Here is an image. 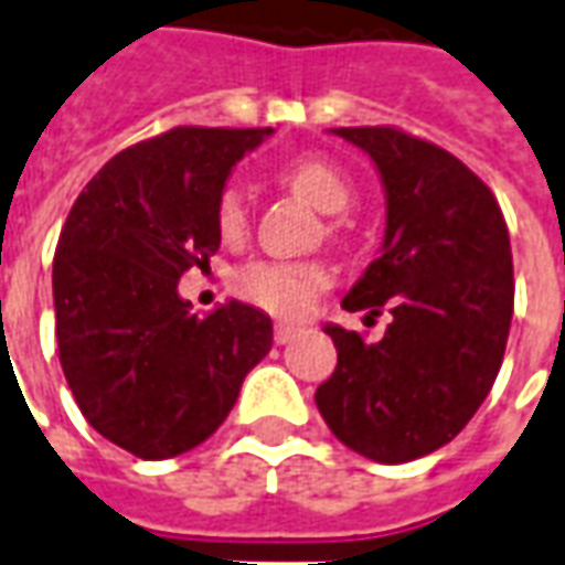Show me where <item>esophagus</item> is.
Here are the masks:
<instances>
[{
    "mask_svg": "<svg viewBox=\"0 0 565 565\" xmlns=\"http://www.w3.org/2000/svg\"><path fill=\"white\" fill-rule=\"evenodd\" d=\"M296 333H299V327H296V323H275V342H278V345H284V342H290V339L296 337Z\"/></svg>",
    "mask_w": 565,
    "mask_h": 565,
    "instance_id": "esophagus-1",
    "label": "esophagus"
}]
</instances>
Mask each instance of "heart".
I'll list each match as a JSON object with an SVG mask.
<instances>
[{"label": "heart", "instance_id": "heart-1", "mask_svg": "<svg viewBox=\"0 0 565 565\" xmlns=\"http://www.w3.org/2000/svg\"><path fill=\"white\" fill-rule=\"evenodd\" d=\"M287 186L296 195L315 204L323 214H345L354 201V186L349 173L337 161L321 156H302L284 171ZM216 228L226 242H238L247 228V204L238 186L220 192L216 201ZM333 275L323 263H284V259H256L235 275V290L259 309L281 315V318H302L315 306V299L330 287Z\"/></svg>", "mask_w": 565, "mask_h": 565}]
</instances>
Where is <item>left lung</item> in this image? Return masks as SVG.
Segmentation results:
<instances>
[{"instance_id": "obj_1", "label": "left lung", "mask_w": 565, "mask_h": 565, "mask_svg": "<svg viewBox=\"0 0 565 565\" xmlns=\"http://www.w3.org/2000/svg\"><path fill=\"white\" fill-rule=\"evenodd\" d=\"M361 146L385 186L382 250L342 309L392 323L379 342L327 323L337 370L315 392L330 431L354 452L401 465L449 444L499 376L514 315L502 207L447 149L397 128H333Z\"/></svg>"}]
</instances>
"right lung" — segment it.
I'll return each mask as SVG.
<instances>
[{
	"label": "right lung",
	"mask_w": 565,
	"mask_h": 565,
	"mask_svg": "<svg viewBox=\"0 0 565 565\" xmlns=\"http://www.w3.org/2000/svg\"><path fill=\"white\" fill-rule=\"evenodd\" d=\"M271 128H171L97 171L54 254L63 376L82 416L137 459L204 444L271 349L266 311L226 302L207 318L180 275L220 250L216 201L235 161Z\"/></svg>",
	"instance_id": "1"
}]
</instances>
